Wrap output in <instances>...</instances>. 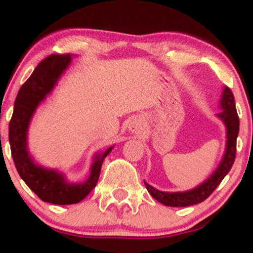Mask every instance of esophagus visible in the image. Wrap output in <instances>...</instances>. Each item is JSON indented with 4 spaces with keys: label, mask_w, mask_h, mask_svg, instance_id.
I'll return each instance as SVG.
<instances>
[{
    "label": "esophagus",
    "mask_w": 253,
    "mask_h": 253,
    "mask_svg": "<svg viewBox=\"0 0 253 253\" xmlns=\"http://www.w3.org/2000/svg\"><path fill=\"white\" fill-rule=\"evenodd\" d=\"M129 130L132 133H135V134H138V133L143 132V130H144V123H143V120H141L140 118L133 119L132 123L129 124Z\"/></svg>",
    "instance_id": "34e87169"
}]
</instances>
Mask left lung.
<instances>
[{"label":"left lung","instance_id":"8db88e82","mask_svg":"<svg viewBox=\"0 0 253 253\" xmlns=\"http://www.w3.org/2000/svg\"><path fill=\"white\" fill-rule=\"evenodd\" d=\"M219 106L221 112L216 114V117L222 121L226 127V149L220 164L205 182H202L201 184L191 190L177 191V193L161 191L153 188L149 183L144 182L147 191L158 202L163 203L165 206H170V207H187V206L197 205V203L205 201L216 189L223 177L229 172L232 165L234 163V159H236L237 138L238 133H239V118L237 114L233 92L231 91L228 86H223Z\"/></svg>","mask_w":253,"mask_h":253}]
</instances>
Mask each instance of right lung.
I'll list each match as a JSON object with an SVG mask.
<instances>
[{
	"mask_svg": "<svg viewBox=\"0 0 253 253\" xmlns=\"http://www.w3.org/2000/svg\"><path fill=\"white\" fill-rule=\"evenodd\" d=\"M74 56V54H72ZM71 54H51L34 69L33 74L20 88L9 123L11 157L20 177L42 201L53 205H74L81 202L95 188L101 167L113 146L94 156L90 175L84 182H70L63 172L38 164L27 146L31 120L39 104L53 91L62 75L68 70Z\"/></svg>",
	"mask_w": 253,
	"mask_h": 253,
	"instance_id": "1",
	"label": "right lung"
}]
</instances>
